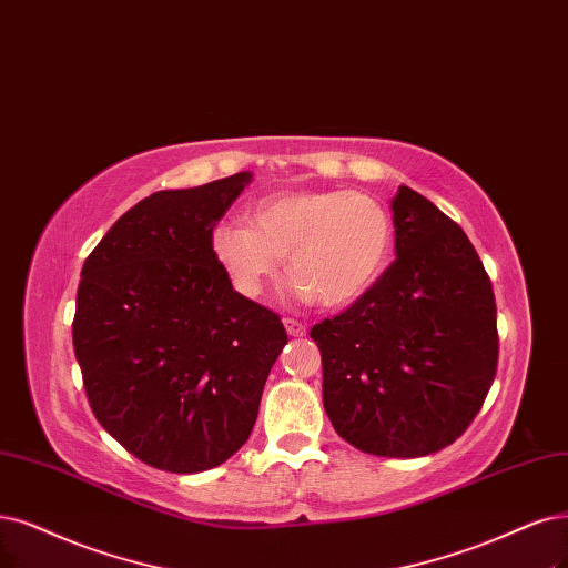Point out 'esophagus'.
<instances>
[{
  "label": "esophagus",
  "instance_id": "obj_1",
  "mask_svg": "<svg viewBox=\"0 0 568 568\" xmlns=\"http://www.w3.org/2000/svg\"><path fill=\"white\" fill-rule=\"evenodd\" d=\"M283 325H285L290 337H306V332H308V327L302 321H295V318H285Z\"/></svg>",
  "mask_w": 568,
  "mask_h": 568
}]
</instances>
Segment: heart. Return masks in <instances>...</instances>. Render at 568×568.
<instances>
[{"label":"heart","mask_w":568,"mask_h":568,"mask_svg":"<svg viewBox=\"0 0 568 568\" xmlns=\"http://www.w3.org/2000/svg\"><path fill=\"white\" fill-rule=\"evenodd\" d=\"M247 222H222L210 234L215 260L245 297L262 295L287 255L300 297L353 304L379 278L393 241L386 207L361 192L271 194L250 207Z\"/></svg>","instance_id":"obj_1"}]
</instances>
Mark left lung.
I'll return each mask as SVG.
<instances>
[{"mask_svg":"<svg viewBox=\"0 0 568 568\" xmlns=\"http://www.w3.org/2000/svg\"><path fill=\"white\" fill-rule=\"evenodd\" d=\"M390 210L395 262L311 339L334 430L365 454L416 458L452 445L485 405L496 300L466 231L443 210L405 184Z\"/></svg>","mask_w":568,"mask_h":568,"instance_id":"left-lung-1","label":"left lung"}]
</instances>
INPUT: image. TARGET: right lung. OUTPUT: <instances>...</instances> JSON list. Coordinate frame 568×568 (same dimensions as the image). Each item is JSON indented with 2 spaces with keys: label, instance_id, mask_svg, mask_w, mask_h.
Masks as SVG:
<instances>
[{
  "label": "right lung",
  "instance_id": "1",
  "mask_svg": "<svg viewBox=\"0 0 568 568\" xmlns=\"http://www.w3.org/2000/svg\"><path fill=\"white\" fill-rule=\"evenodd\" d=\"M250 178L142 199L81 268L72 342L89 405L159 470L203 473L234 456L287 344L278 313L231 287L210 245Z\"/></svg>",
  "mask_w": 568,
  "mask_h": 568
}]
</instances>
